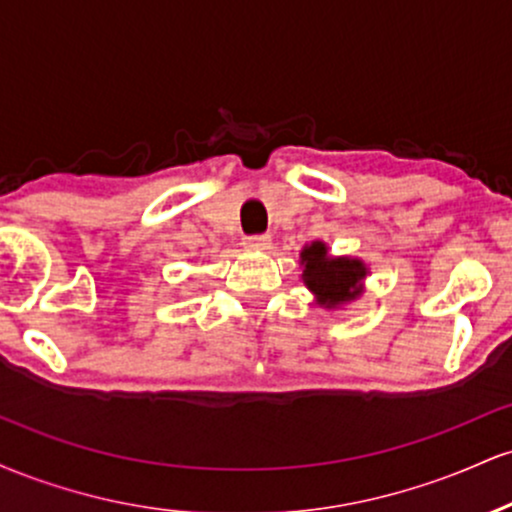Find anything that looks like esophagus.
I'll use <instances>...</instances> for the list:
<instances>
[{"mask_svg":"<svg viewBox=\"0 0 512 512\" xmlns=\"http://www.w3.org/2000/svg\"><path fill=\"white\" fill-rule=\"evenodd\" d=\"M245 248L248 250H255V252H264L272 248V238L269 236H248L245 238Z\"/></svg>","mask_w":512,"mask_h":512,"instance_id":"obj_1","label":"esophagus"}]
</instances>
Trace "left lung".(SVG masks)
<instances>
[{
    "label": "left lung",
    "instance_id": "8db88e82",
    "mask_svg": "<svg viewBox=\"0 0 512 512\" xmlns=\"http://www.w3.org/2000/svg\"><path fill=\"white\" fill-rule=\"evenodd\" d=\"M301 279L315 296V305L339 310L358 301L366 291L368 264L361 257L330 255L325 240H313L301 250Z\"/></svg>",
    "mask_w": 512,
    "mask_h": 512
}]
</instances>
